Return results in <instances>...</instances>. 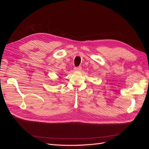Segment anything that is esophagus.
<instances>
[{
  "instance_id": "obj_1",
  "label": "esophagus",
  "mask_w": 149,
  "mask_h": 149,
  "mask_svg": "<svg viewBox=\"0 0 149 149\" xmlns=\"http://www.w3.org/2000/svg\"><path fill=\"white\" fill-rule=\"evenodd\" d=\"M74 70L76 71H79L81 70V66L74 67Z\"/></svg>"
}]
</instances>
